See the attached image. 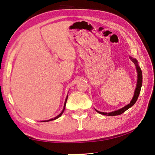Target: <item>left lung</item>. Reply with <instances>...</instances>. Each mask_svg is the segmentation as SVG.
<instances>
[{"label":"left lung","mask_w":155,"mask_h":155,"mask_svg":"<svg viewBox=\"0 0 155 155\" xmlns=\"http://www.w3.org/2000/svg\"><path fill=\"white\" fill-rule=\"evenodd\" d=\"M129 58H130V60L134 62V65H135V67H136V69H137V86H136L135 91H134V96L132 98V100H131V101L130 102V103L128 104L127 105H126V106H124V107L121 108H120V109H118L117 110L110 112V113H103V112H100V111H98V110L95 109L97 113H98L99 114L107 115V116H116V115H119V114H123L124 112H125L127 110H128L129 108L132 107L137 102V101L138 99V97H139V95L140 94L141 87H142V84H143L142 71H141V69L139 66V64H138V61H137V59L131 57H130V56H129Z\"/></svg>","instance_id":"1"}]
</instances>
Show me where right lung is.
<instances>
[{"label": "right lung", "mask_w": 155, "mask_h": 155, "mask_svg": "<svg viewBox=\"0 0 155 155\" xmlns=\"http://www.w3.org/2000/svg\"><path fill=\"white\" fill-rule=\"evenodd\" d=\"M67 98H68V95L67 96V97H66V99H65V102H64V107H63V109H62V112L61 113L59 114L58 116H57L56 117H54V118H51V119H49V120H43V121H42V122H48V121H51V120H55V119H57L58 118H59L60 117L61 115L62 114V113H64V109H65V106H66V103H67Z\"/></svg>", "instance_id": "right-lung-1"}]
</instances>
